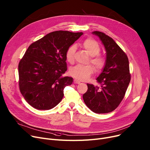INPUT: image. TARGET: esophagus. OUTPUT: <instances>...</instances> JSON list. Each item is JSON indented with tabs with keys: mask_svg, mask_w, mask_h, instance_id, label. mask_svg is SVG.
<instances>
[{
	"mask_svg": "<svg viewBox=\"0 0 150 150\" xmlns=\"http://www.w3.org/2000/svg\"><path fill=\"white\" fill-rule=\"evenodd\" d=\"M74 83H76V84H80V81H79V80H77V79H75L74 80Z\"/></svg>",
	"mask_w": 150,
	"mask_h": 150,
	"instance_id": "obj_1",
	"label": "esophagus"
}]
</instances>
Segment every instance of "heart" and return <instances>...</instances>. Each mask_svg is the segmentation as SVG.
I'll list each match as a JSON object with an SVG mask.
<instances>
[{"mask_svg": "<svg viewBox=\"0 0 150 150\" xmlns=\"http://www.w3.org/2000/svg\"><path fill=\"white\" fill-rule=\"evenodd\" d=\"M82 47L91 56L90 62L92 64L97 71H101L106 64L105 57L100 54V47L99 44L92 38H87L82 43ZM76 47L74 45L67 49L66 58L68 62L72 64L75 59ZM94 72V67L91 65L81 66L76 65L69 69V74L79 80H86Z\"/></svg>", "mask_w": 150, "mask_h": 150, "instance_id": "heart-1", "label": "heart"}]
</instances>
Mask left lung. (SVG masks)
Returning a JSON list of instances; mask_svg holds the SVG:
<instances>
[{"instance_id":"obj_1","label":"left lung","mask_w":150,"mask_h":150,"mask_svg":"<svg viewBox=\"0 0 150 150\" xmlns=\"http://www.w3.org/2000/svg\"><path fill=\"white\" fill-rule=\"evenodd\" d=\"M98 36L106 50V64L97 78L100 88L87 84L88 91L83 96L87 107L96 113H107L118 107L125 97L131 81L126 54L105 34L93 32Z\"/></svg>"}]
</instances>
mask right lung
Listing matches in <instances>:
<instances>
[{"label":"right lung","instance_id":"add662e5","mask_svg":"<svg viewBox=\"0 0 150 150\" xmlns=\"http://www.w3.org/2000/svg\"><path fill=\"white\" fill-rule=\"evenodd\" d=\"M83 32L58 30L32 43L18 65L19 87L24 99L38 110H50L64 96V88L73 79L67 71V49Z\"/></svg>","mask_w":150,"mask_h":150}]
</instances>
